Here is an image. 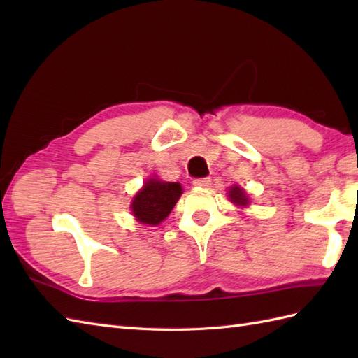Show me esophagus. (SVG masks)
Segmentation results:
<instances>
[{"instance_id":"esophagus-1","label":"esophagus","mask_w":358,"mask_h":358,"mask_svg":"<svg viewBox=\"0 0 358 358\" xmlns=\"http://www.w3.org/2000/svg\"><path fill=\"white\" fill-rule=\"evenodd\" d=\"M194 186L195 187H209L210 186V178H195Z\"/></svg>"}]
</instances>
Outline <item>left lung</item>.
Returning a JSON list of instances; mask_svg holds the SVG:
<instances>
[{
    "label": "left lung",
    "instance_id": "8db88e82",
    "mask_svg": "<svg viewBox=\"0 0 358 358\" xmlns=\"http://www.w3.org/2000/svg\"><path fill=\"white\" fill-rule=\"evenodd\" d=\"M227 195H229V199L234 204H237V206H248L249 204V199L246 192L243 191V189L240 186H234L229 189V192H227Z\"/></svg>",
    "mask_w": 358,
    "mask_h": 358
}]
</instances>
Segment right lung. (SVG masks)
<instances>
[{"instance_id": "right-lung-1", "label": "right lung", "mask_w": 358, "mask_h": 358, "mask_svg": "<svg viewBox=\"0 0 358 358\" xmlns=\"http://www.w3.org/2000/svg\"><path fill=\"white\" fill-rule=\"evenodd\" d=\"M183 194L180 183H166L158 178H149L134 196L131 209L136 222L157 226L171 214Z\"/></svg>"}]
</instances>
